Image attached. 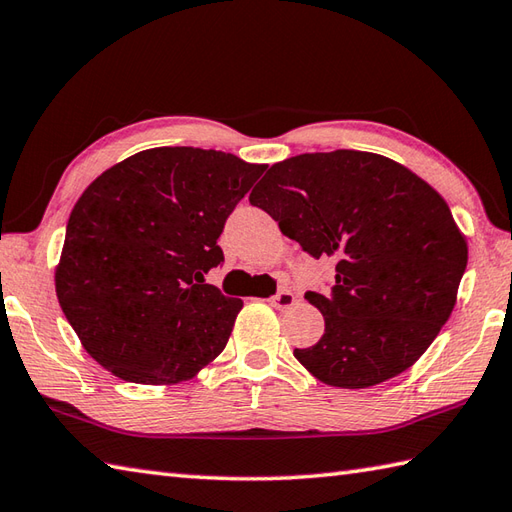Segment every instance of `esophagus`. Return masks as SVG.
Wrapping results in <instances>:
<instances>
[{
    "instance_id": "1",
    "label": "esophagus",
    "mask_w": 512,
    "mask_h": 512,
    "mask_svg": "<svg viewBox=\"0 0 512 512\" xmlns=\"http://www.w3.org/2000/svg\"><path fill=\"white\" fill-rule=\"evenodd\" d=\"M268 303L273 308H277V310H288V308H292L297 303V297L292 295L290 290H281L279 295H275L273 299H268Z\"/></svg>"
}]
</instances>
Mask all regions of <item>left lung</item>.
Masks as SVG:
<instances>
[{
  "label": "left lung",
  "mask_w": 512,
  "mask_h": 512,
  "mask_svg": "<svg viewBox=\"0 0 512 512\" xmlns=\"http://www.w3.org/2000/svg\"><path fill=\"white\" fill-rule=\"evenodd\" d=\"M312 257L336 259L332 295L306 292L321 341L295 350L321 383L365 389L405 372L449 321L469 262L466 235L442 195L372 151L301 154L250 193Z\"/></svg>",
  "instance_id": "obj_1"
}]
</instances>
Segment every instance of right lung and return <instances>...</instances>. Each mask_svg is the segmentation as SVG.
Segmentation results:
<instances>
[{
  "label": "right lung",
  "instance_id": "add662e5",
  "mask_svg": "<svg viewBox=\"0 0 512 512\" xmlns=\"http://www.w3.org/2000/svg\"><path fill=\"white\" fill-rule=\"evenodd\" d=\"M264 169L215 149L154 147L81 193L54 290L96 363L127 383L178 385L222 354L244 301L204 273L224 259L217 237Z\"/></svg>",
  "mask_w": 512,
  "mask_h": 512
}]
</instances>
